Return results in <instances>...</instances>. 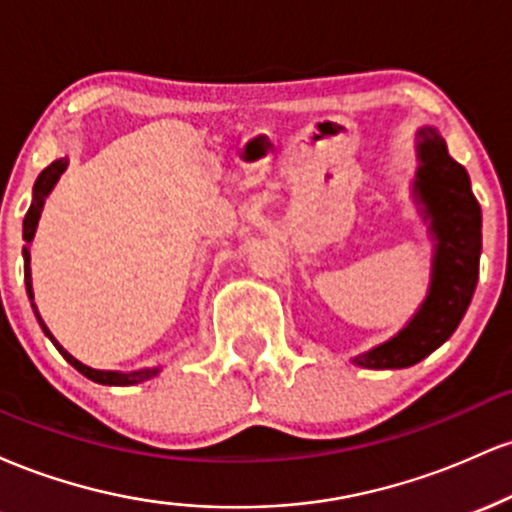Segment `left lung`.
<instances>
[{
	"label": "left lung",
	"instance_id": "1",
	"mask_svg": "<svg viewBox=\"0 0 512 512\" xmlns=\"http://www.w3.org/2000/svg\"><path fill=\"white\" fill-rule=\"evenodd\" d=\"M421 168L416 192L424 199L436 233L433 281L414 320L390 342L354 358L363 368H407L436 351L460 325L479 279L481 207L464 166L448 154L436 129L419 132Z\"/></svg>",
	"mask_w": 512,
	"mask_h": 512
}]
</instances>
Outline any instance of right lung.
<instances>
[{
    "instance_id": "obj_1",
    "label": "right lung",
    "mask_w": 512,
    "mask_h": 512,
    "mask_svg": "<svg viewBox=\"0 0 512 512\" xmlns=\"http://www.w3.org/2000/svg\"><path fill=\"white\" fill-rule=\"evenodd\" d=\"M64 168H67V161H64V158H57V161H52L50 166L38 175V180H35V185H33V202H31V207H28V211H26V219H23V240H26V243H31V240H33V233H35V226H38L40 209H43L45 197H48V192L52 190V185H55L57 178H60V173H62ZM23 276H26L28 298H33V291H31V269H28V250L26 248H23ZM33 310H35V305H33ZM35 315H38V310H35ZM38 322H40V327H43V332L52 339V344L57 346V351H60V354L67 358V361L72 363V366L79 370L81 375H86L88 380H93V383H101V385H137V383H142V380H149L151 375L158 373V368L134 370V373H113V370H93V368H88V366H84V363L76 361L74 356H69L67 351H64L62 346L55 342V337H52L48 327L43 325L40 315H38Z\"/></svg>"
}]
</instances>
